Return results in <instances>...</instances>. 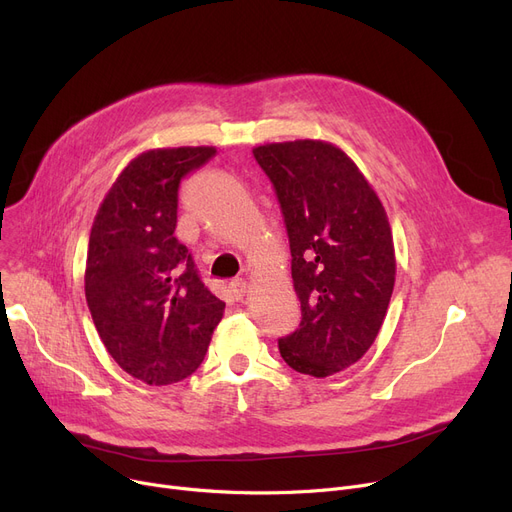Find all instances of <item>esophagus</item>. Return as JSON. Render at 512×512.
<instances>
[{
    "instance_id": "34e87169",
    "label": "esophagus",
    "mask_w": 512,
    "mask_h": 512,
    "mask_svg": "<svg viewBox=\"0 0 512 512\" xmlns=\"http://www.w3.org/2000/svg\"><path fill=\"white\" fill-rule=\"evenodd\" d=\"M230 292H232V297H234L236 301H240V299L247 294V282H245V280H234V282L230 284Z\"/></svg>"
}]
</instances>
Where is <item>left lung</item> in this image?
Segmentation results:
<instances>
[{"label":"left lung","instance_id":"1","mask_svg":"<svg viewBox=\"0 0 512 512\" xmlns=\"http://www.w3.org/2000/svg\"><path fill=\"white\" fill-rule=\"evenodd\" d=\"M253 155L276 188L303 313L280 355L294 371L328 378L357 363L384 324L396 280L386 209L328 141L265 143Z\"/></svg>","mask_w":512,"mask_h":512}]
</instances>
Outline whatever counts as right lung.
I'll return each instance as SVG.
<instances>
[{"label": "right lung", "mask_w": 512, "mask_h": 512, "mask_svg": "<svg viewBox=\"0 0 512 512\" xmlns=\"http://www.w3.org/2000/svg\"><path fill=\"white\" fill-rule=\"evenodd\" d=\"M215 147L149 149L128 161L93 220L85 297L114 361L149 386H168L203 363L224 303L203 286L174 236L180 180Z\"/></svg>", "instance_id": "add662e5"}]
</instances>
